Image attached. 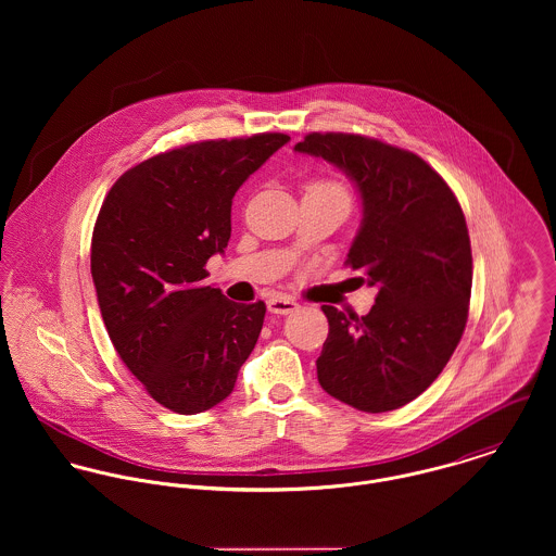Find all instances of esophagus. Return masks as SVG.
Segmentation results:
<instances>
[{"mask_svg": "<svg viewBox=\"0 0 556 556\" xmlns=\"http://www.w3.org/2000/svg\"><path fill=\"white\" fill-rule=\"evenodd\" d=\"M298 308H300V304H298L295 300H291V298L276 295V298L267 300V311H269L271 315H291V313H295Z\"/></svg>", "mask_w": 556, "mask_h": 556, "instance_id": "esophagus-1", "label": "esophagus"}]
</instances>
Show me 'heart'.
I'll return each mask as SVG.
<instances>
[{"label": "heart", "instance_id": "b5f03b06", "mask_svg": "<svg viewBox=\"0 0 556 556\" xmlns=\"http://www.w3.org/2000/svg\"><path fill=\"white\" fill-rule=\"evenodd\" d=\"M306 192H333V194H342V197H346L344 188H342L340 184H336V181H329V179H318V181L308 184Z\"/></svg>", "mask_w": 556, "mask_h": 556}]
</instances>
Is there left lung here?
Returning a JSON list of instances; mask_svg holds the SVG:
<instances>
[{
	"label": "left lung",
	"mask_w": 556,
	"mask_h": 556,
	"mask_svg": "<svg viewBox=\"0 0 556 556\" xmlns=\"http://www.w3.org/2000/svg\"><path fill=\"white\" fill-rule=\"evenodd\" d=\"M295 152L357 186L364 218L346 265L379 289L366 317L323 306L318 383L353 408L394 410L432 386L463 338L473 282L465 214L426 160L383 141L313 132Z\"/></svg>",
	"instance_id": "8db88e82"
}]
</instances>
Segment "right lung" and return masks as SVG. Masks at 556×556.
Listing matches in <instances>:
<instances>
[{"label":"right lung","mask_w":556,"mask_h":556,"mask_svg":"<svg viewBox=\"0 0 556 556\" xmlns=\"http://www.w3.org/2000/svg\"><path fill=\"white\" fill-rule=\"evenodd\" d=\"M291 137L263 132L184 146L126 170L91 238V278L109 338L162 406L194 415L236 388L265 304L205 287L231 238L239 186Z\"/></svg>","instance_id":"1"}]
</instances>
